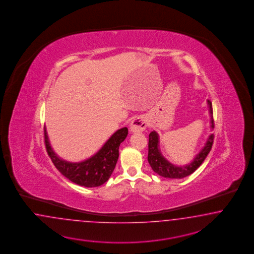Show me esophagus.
<instances>
[{
    "mask_svg": "<svg viewBox=\"0 0 254 254\" xmlns=\"http://www.w3.org/2000/svg\"><path fill=\"white\" fill-rule=\"evenodd\" d=\"M147 127V122L145 117L138 116L135 117L130 124V130L132 132H139L143 131Z\"/></svg>",
    "mask_w": 254,
    "mask_h": 254,
    "instance_id": "34e87169",
    "label": "esophagus"
}]
</instances>
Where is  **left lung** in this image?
I'll use <instances>...</instances> for the list:
<instances>
[{"label":"left lung","mask_w":254,"mask_h":254,"mask_svg":"<svg viewBox=\"0 0 254 254\" xmlns=\"http://www.w3.org/2000/svg\"><path fill=\"white\" fill-rule=\"evenodd\" d=\"M208 108H209V115H210V127H214V120H213V112H212V105L211 101L208 100ZM214 135H209L208 140L205 146L202 148L199 154L193 158L190 164L184 166V167H177L171 163H169L163 155L159 150V137L155 131H152L149 134V143H148V162L155 173L164 178H170V179H182L191 175L194 172L200 165L204 162L207 157L208 153L211 150L213 144Z\"/></svg>","instance_id":"left-lung-1"}]
</instances>
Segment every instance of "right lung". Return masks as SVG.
Returning a JSON list of instances; mask_svg holds the SVG:
<instances>
[{
	"mask_svg": "<svg viewBox=\"0 0 254 254\" xmlns=\"http://www.w3.org/2000/svg\"><path fill=\"white\" fill-rule=\"evenodd\" d=\"M127 127L115 132L111 138L100 148L98 153L85 161H65L55 154L49 143L47 132L45 128L46 151L55 167L63 176L70 182L85 187H97L105 184L111 177L119 156V146L127 136Z\"/></svg>",
	"mask_w": 254,
	"mask_h": 254,
	"instance_id": "obj_1",
	"label": "right lung"
}]
</instances>
